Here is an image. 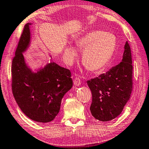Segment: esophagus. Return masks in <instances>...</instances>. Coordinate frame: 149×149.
<instances>
[{
  "mask_svg": "<svg viewBox=\"0 0 149 149\" xmlns=\"http://www.w3.org/2000/svg\"><path fill=\"white\" fill-rule=\"evenodd\" d=\"M74 84L75 86H79L81 84V80H80V78L76 77L74 80Z\"/></svg>",
  "mask_w": 149,
  "mask_h": 149,
  "instance_id": "34e87169",
  "label": "esophagus"
}]
</instances>
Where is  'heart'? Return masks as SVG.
I'll return each mask as SVG.
<instances>
[{
	"instance_id": "heart-1",
	"label": "heart",
	"mask_w": 149,
	"mask_h": 149,
	"mask_svg": "<svg viewBox=\"0 0 149 149\" xmlns=\"http://www.w3.org/2000/svg\"><path fill=\"white\" fill-rule=\"evenodd\" d=\"M77 46L84 49L82 61L88 70L97 72L104 69L113 57L116 47V38L113 34L103 31H91L77 39ZM65 58L71 65L77 56V50L72 46L65 49Z\"/></svg>"
}]
</instances>
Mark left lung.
Returning <instances> with one entry per match:
<instances>
[{
  "instance_id": "left-lung-1",
  "label": "left lung",
  "mask_w": 149,
  "mask_h": 149,
  "mask_svg": "<svg viewBox=\"0 0 149 149\" xmlns=\"http://www.w3.org/2000/svg\"><path fill=\"white\" fill-rule=\"evenodd\" d=\"M122 61L98 77L88 80L92 94L90 111L95 119L110 121L119 116L130 98L133 88V65L126 42Z\"/></svg>"
}]
</instances>
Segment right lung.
Listing matches in <instances>:
<instances>
[{
	"label": "right lung",
	"mask_w": 149,
	"mask_h": 149,
	"mask_svg": "<svg viewBox=\"0 0 149 149\" xmlns=\"http://www.w3.org/2000/svg\"><path fill=\"white\" fill-rule=\"evenodd\" d=\"M30 23L21 35L12 63V90L26 116L34 121L49 122L59 113L61 100L72 86L71 72L56 63H49L36 73L26 65L22 52L30 41Z\"/></svg>",
	"instance_id": "add662e5"
}]
</instances>
